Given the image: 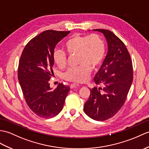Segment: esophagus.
Masks as SVG:
<instances>
[{"mask_svg":"<svg viewBox=\"0 0 149 149\" xmlns=\"http://www.w3.org/2000/svg\"><path fill=\"white\" fill-rule=\"evenodd\" d=\"M78 86H79V85L78 84H76V83H73V84H71L70 86V88L71 89H73L74 88H76V87H78Z\"/></svg>","mask_w":149,"mask_h":149,"instance_id":"obj_1","label":"esophagus"}]
</instances>
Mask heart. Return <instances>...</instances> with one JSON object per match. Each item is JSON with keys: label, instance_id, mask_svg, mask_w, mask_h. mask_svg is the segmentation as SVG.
<instances>
[{"label": "heart", "instance_id": "1", "mask_svg": "<svg viewBox=\"0 0 149 149\" xmlns=\"http://www.w3.org/2000/svg\"><path fill=\"white\" fill-rule=\"evenodd\" d=\"M65 47L70 54H78L77 67L68 69L63 75L65 80L74 82H84L88 80L91 67L101 65L105 54V46L103 40L96 34L89 36L74 35L65 43ZM53 58L54 63L60 68L67 65V56L65 52L55 49Z\"/></svg>", "mask_w": 149, "mask_h": 149}]
</instances>
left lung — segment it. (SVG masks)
Instances as JSON below:
<instances>
[{
	"mask_svg": "<svg viewBox=\"0 0 149 149\" xmlns=\"http://www.w3.org/2000/svg\"><path fill=\"white\" fill-rule=\"evenodd\" d=\"M102 33L108 44V53L94 77L96 84L104 88L90 89L84 111L96 120H105L118 112L126 101L133 79L132 61L123 41L111 31L95 29Z\"/></svg>",
	"mask_w": 149,
	"mask_h": 149,
	"instance_id": "1",
	"label": "left lung"
}]
</instances>
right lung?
I'll use <instances>...</instances> for the list:
<instances>
[{
  "label": "right lung",
  "instance_id": "right-lung-1",
  "mask_svg": "<svg viewBox=\"0 0 149 149\" xmlns=\"http://www.w3.org/2000/svg\"><path fill=\"white\" fill-rule=\"evenodd\" d=\"M70 32L44 31L28 42L20 57L18 77L24 98L31 110L42 118L57 116L70 91L63 83L52 89L49 83L53 74L54 48Z\"/></svg>",
  "mask_w": 149,
  "mask_h": 149
}]
</instances>
